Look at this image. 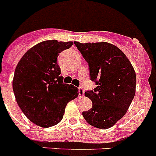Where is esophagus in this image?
<instances>
[{"mask_svg": "<svg viewBox=\"0 0 156 156\" xmlns=\"http://www.w3.org/2000/svg\"><path fill=\"white\" fill-rule=\"evenodd\" d=\"M84 94V90L82 87H79V97H83Z\"/></svg>", "mask_w": 156, "mask_h": 156, "instance_id": "34e87169", "label": "esophagus"}]
</instances>
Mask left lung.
<instances>
[{
  "instance_id": "left-lung-1",
  "label": "left lung",
  "mask_w": 156,
  "mask_h": 156,
  "mask_svg": "<svg viewBox=\"0 0 156 156\" xmlns=\"http://www.w3.org/2000/svg\"><path fill=\"white\" fill-rule=\"evenodd\" d=\"M88 63L91 80L97 87L85 96L92 107L83 111L86 122L94 127H112L127 112L136 92V76L129 60L119 48L108 42H74Z\"/></svg>"
}]
</instances>
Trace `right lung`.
<instances>
[{"label":"right lung","mask_w":156,"mask_h":156,"mask_svg":"<svg viewBox=\"0 0 156 156\" xmlns=\"http://www.w3.org/2000/svg\"><path fill=\"white\" fill-rule=\"evenodd\" d=\"M73 42L47 40L25 53L16 70L12 88L20 108L30 122L42 128L62 120L65 106L79 94L78 88L63 83L57 58Z\"/></svg>","instance_id":"obj_1"}]
</instances>
